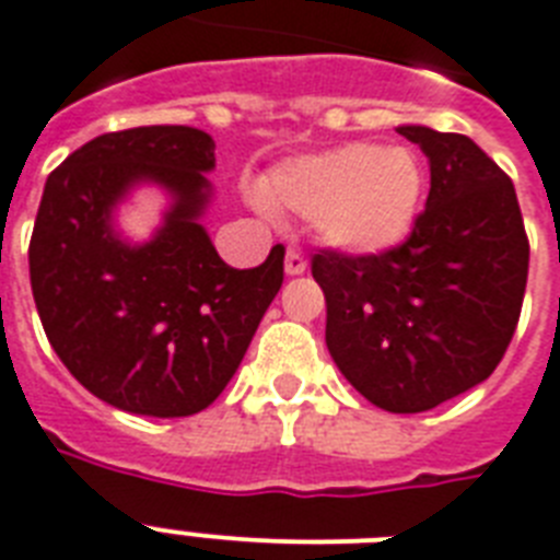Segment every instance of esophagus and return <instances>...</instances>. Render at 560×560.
<instances>
[{"label":"esophagus","instance_id":"obj_1","mask_svg":"<svg viewBox=\"0 0 560 560\" xmlns=\"http://www.w3.org/2000/svg\"><path fill=\"white\" fill-rule=\"evenodd\" d=\"M285 275L289 277L306 275V257H303L300 252H294V248H289V252H285Z\"/></svg>","mask_w":560,"mask_h":560}]
</instances>
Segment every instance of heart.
I'll use <instances>...</instances> for the list:
<instances>
[{"instance_id":"heart-1","label":"heart","mask_w":560,"mask_h":560,"mask_svg":"<svg viewBox=\"0 0 560 560\" xmlns=\"http://www.w3.org/2000/svg\"><path fill=\"white\" fill-rule=\"evenodd\" d=\"M420 191L423 171L409 148L349 142L277 165L257 206L306 217L329 248L369 257L409 237Z\"/></svg>"}]
</instances>
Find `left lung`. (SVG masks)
<instances>
[{"mask_svg": "<svg viewBox=\"0 0 560 560\" xmlns=\"http://www.w3.org/2000/svg\"><path fill=\"white\" fill-rule=\"evenodd\" d=\"M429 160L427 211L392 252L314 254L326 346L377 409L415 415L483 383L524 303L529 243L512 179L464 133L397 125Z\"/></svg>", "mask_w": 560, "mask_h": 560, "instance_id": "1", "label": "left lung"}]
</instances>
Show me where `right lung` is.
<instances>
[{
    "instance_id": "right-lung-1",
    "label": "right lung",
    "mask_w": 560,
    "mask_h": 560,
    "mask_svg": "<svg viewBox=\"0 0 560 560\" xmlns=\"http://www.w3.org/2000/svg\"><path fill=\"white\" fill-rule=\"evenodd\" d=\"M214 168L211 133L142 125L85 142L45 183L27 252L42 329L122 412L188 418L214 404L283 285V246L257 269L220 260L202 225ZM140 187L166 208L151 238L131 241L118 208Z\"/></svg>"
}]
</instances>
